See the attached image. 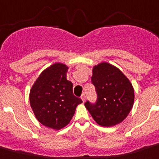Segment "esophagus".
<instances>
[{
	"label": "esophagus",
	"instance_id": "obj_1",
	"mask_svg": "<svg viewBox=\"0 0 159 159\" xmlns=\"http://www.w3.org/2000/svg\"><path fill=\"white\" fill-rule=\"evenodd\" d=\"M81 100L83 101V102H84L85 101V93H82V94H81Z\"/></svg>",
	"mask_w": 159,
	"mask_h": 159
}]
</instances>
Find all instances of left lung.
I'll return each instance as SVG.
<instances>
[{
  "label": "left lung",
  "mask_w": 159,
  "mask_h": 159,
  "mask_svg": "<svg viewBox=\"0 0 159 159\" xmlns=\"http://www.w3.org/2000/svg\"><path fill=\"white\" fill-rule=\"evenodd\" d=\"M91 82L97 100L87 101L85 106L94 121L106 127L121 122L130 112L134 101L130 81L117 67L102 62L93 67Z\"/></svg>",
  "instance_id": "1"
}]
</instances>
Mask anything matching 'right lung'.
Instances as JSON below:
<instances>
[{
	"label": "right lung",
	"instance_id": "add662e5",
	"mask_svg": "<svg viewBox=\"0 0 159 159\" xmlns=\"http://www.w3.org/2000/svg\"><path fill=\"white\" fill-rule=\"evenodd\" d=\"M68 67L55 63L44 70L30 94L31 108L42 125L60 129L68 125L82 100L74 95L73 83L66 79Z\"/></svg>",
	"mask_w": 159,
	"mask_h": 159
}]
</instances>
